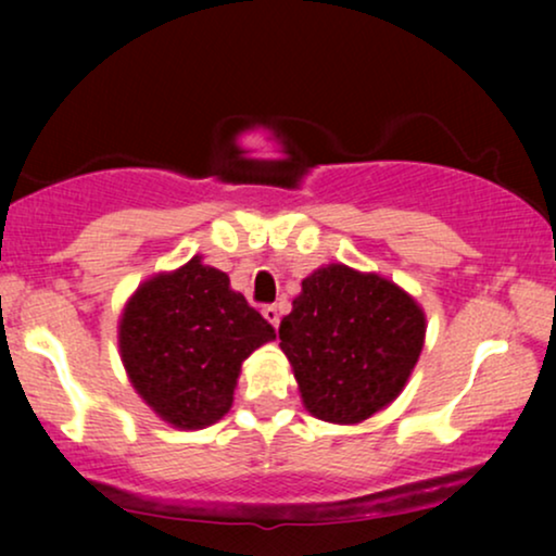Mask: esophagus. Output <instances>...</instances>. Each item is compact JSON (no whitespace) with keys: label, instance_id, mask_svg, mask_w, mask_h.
Returning <instances> with one entry per match:
<instances>
[{"label":"esophagus","instance_id":"1","mask_svg":"<svg viewBox=\"0 0 556 556\" xmlns=\"http://www.w3.org/2000/svg\"><path fill=\"white\" fill-rule=\"evenodd\" d=\"M263 316L268 318V321L273 324V326H278L280 324V314H278V306H263Z\"/></svg>","mask_w":556,"mask_h":556}]
</instances>
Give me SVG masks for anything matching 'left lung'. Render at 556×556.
<instances>
[{
    "label": "left lung",
    "instance_id": "8db88e82",
    "mask_svg": "<svg viewBox=\"0 0 556 556\" xmlns=\"http://www.w3.org/2000/svg\"><path fill=\"white\" fill-rule=\"evenodd\" d=\"M278 337L308 413L354 425L405 390L425 344V314L392 280L331 263L303 278Z\"/></svg>",
    "mask_w": 556,
    "mask_h": 556
}]
</instances>
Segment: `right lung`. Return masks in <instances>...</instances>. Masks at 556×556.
Instances as JSON below:
<instances>
[{"label": "right lung", "mask_w": 556, "mask_h": 556, "mask_svg": "<svg viewBox=\"0 0 556 556\" xmlns=\"http://www.w3.org/2000/svg\"><path fill=\"white\" fill-rule=\"evenodd\" d=\"M276 329L194 255L136 288L118 324L134 390L174 428L200 430L232 407L240 367Z\"/></svg>", "instance_id": "right-lung-1"}]
</instances>
